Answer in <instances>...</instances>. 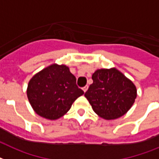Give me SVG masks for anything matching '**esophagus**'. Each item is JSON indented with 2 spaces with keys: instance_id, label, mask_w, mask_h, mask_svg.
I'll use <instances>...</instances> for the list:
<instances>
[{
  "instance_id": "obj_1",
  "label": "esophagus",
  "mask_w": 159,
  "mask_h": 159,
  "mask_svg": "<svg viewBox=\"0 0 159 159\" xmlns=\"http://www.w3.org/2000/svg\"><path fill=\"white\" fill-rule=\"evenodd\" d=\"M87 89H88V86H84L83 88H82V90H83L84 92H86V91H87Z\"/></svg>"
}]
</instances>
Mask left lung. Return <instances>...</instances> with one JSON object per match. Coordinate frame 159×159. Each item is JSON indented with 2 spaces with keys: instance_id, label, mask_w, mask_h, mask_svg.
Returning a JSON list of instances; mask_svg holds the SVG:
<instances>
[{
  "instance_id": "8db88e82",
  "label": "left lung",
  "mask_w": 159,
  "mask_h": 159,
  "mask_svg": "<svg viewBox=\"0 0 159 159\" xmlns=\"http://www.w3.org/2000/svg\"><path fill=\"white\" fill-rule=\"evenodd\" d=\"M92 80L85 97L100 117L116 119L131 109L137 95L136 87L120 71L115 68L98 69Z\"/></svg>"
}]
</instances>
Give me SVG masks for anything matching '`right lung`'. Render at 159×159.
Wrapping results in <instances>:
<instances>
[{"label": "right lung", "instance_id": "1", "mask_svg": "<svg viewBox=\"0 0 159 159\" xmlns=\"http://www.w3.org/2000/svg\"><path fill=\"white\" fill-rule=\"evenodd\" d=\"M66 65L56 64L40 71L28 82L27 95L33 110L46 119H58L84 94Z\"/></svg>", "mask_w": 159, "mask_h": 159}]
</instances>
